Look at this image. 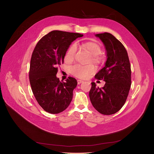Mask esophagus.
Returning <instances> with one entry per match:
<instances>
[{
	"mask_svg": "<svg viewBox=\"0 0 154 154\" xmlns=\"http://www.w3.org/2000/svg\"><path fill=\"white\" fill-rule=\"evenodd\" d=\"M77 82H78V84H81L83 82V80H77Z\"/></svg>",
	"mask_w": 154,
	"mask_h": 154,
	"instance_id": "1",
	"label": "esophagus"
}]
</instances>
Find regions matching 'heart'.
Returning <instances> with one entry per match:
<instances>
[{
	"instance_id": "obj_1",
	"label": "heart",
	"mask_w": 154,
	"mask_h": 154,
	"mask_svg": "<svg viewBox=\"0 0 154 154\" xmlns=\"http://www.w3.org/2000/svg\"><path fill=\"white\" fill-rule=\"evenodd\" d=\"M82 46L83 48L89 51L92 54V59L93 61L98 64L102 62V57L100 54L101 53V47L99 44L93 42H88L83 44ZM76 52L77 44L76 43H74L70 45L67 51L66 56V59L69 62L72 61L76 57ZM96 70V68L94 65L93 64H76L71 67L70 71L74 76L80 78H86L93 73H94Z\"/></svg>"
}]
</instances>
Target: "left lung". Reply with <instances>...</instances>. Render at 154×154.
<instances>
[{
	"label": "left lung",
	"mask_w": 154,
	"mask_h": 154,
	"mask_svg": "<svg viewBox=\"0 0 154 154\" xmlns=\"http://www.w3.org/2000/svg\"><path fill=\"white\" fill-rule=\"evenodd\" d=\"M103 42L106 51L105 66L95 75L103 80L100 88L92 82L89 97L92 105L100 113L114 114L125 103L131 86V67L127 51L114 36L109 32L96 35Z\"/></svg>",
	"instance_id": "obj_1"
}]
</instances>
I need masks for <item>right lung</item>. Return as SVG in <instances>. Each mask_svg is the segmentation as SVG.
I'll return each mask as SVG.
<instances>
[{"label":"right lung","instance_id":"obj_1","mask_svg":"<svg viewBox=\"0 0 154 154\" xmlns=\"http://www.w3.org/2000/svg\"><path fill=\"white\" fill-rule=\"evenodd\" d=\"M82 36L76 32L52 31L38 42L32 53L29 72L31 90L38 103L50 114L62 112L72 101L76 80L69 76L66 82H60L56 74L69 45Z\"/></svg>","mask_w":154,"mask_h":154}]
</instances>
